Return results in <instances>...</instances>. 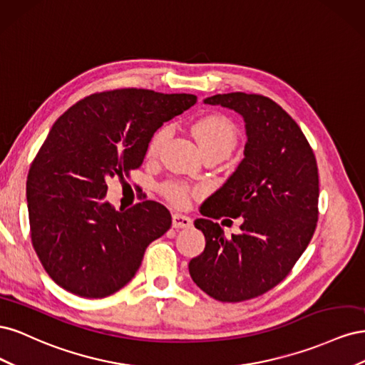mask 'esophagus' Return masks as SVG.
<instances>
[{"mask_svg": "<svg viewBox=\"0 0 365 365\" xmlns=\"http://www.w3.org/2000/svg\"><path fill=\"white\" fill-rule=\"evenodd\" d=\"M172 225H173V228H189V227H192V219L189 216L175 213L172 216Z\"/></svg>", "mask_w": 365, "mask_h": 365, "instance_id": "esophagus-1", "label": "esophagus"}]
</instances>
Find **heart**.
Returning a JSON list of instances; mask_svg holds the SVG:
<instances>
[{
	"label": "heart",
	"instance_id": "obj_1",
	"mask_svg": "<svg viewBox=\"0 0 365 365\" xmlns=\"http://www.w3.org/2000/svg\"><path fill=\"white\" fill-rule=\"evenodd\" d=\"M193 134L197 143H200V146L202 148L204 153L225 152L228 155L235 149L237 141V132L233 121L219 114L205 115L195 121ZM168 137L169 128H161L160 130H157V134L152 137L149 145L150 155H155ZM165 195L176 204H184L187 201V192L180 184H169L165 187Z\"/></svg>",
	"mask_w": 365,
	"mask_h": 365
}]
</instances>
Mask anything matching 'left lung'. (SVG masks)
<instances>
[{"label":"left lung","mask_w":365,"mask_h":365,"mask_svg":"<svg viewBox=\"0 0 365 365\" xmlns=\"http://www.w3.org/2000/svg\"><path fill=\"white\" fill-rule=\"evenodd\" d=\"M205 105L233 109L245 123L244 160L204 201L195 227L205 248L189 272L215 300L237 303L279 284L309 245L318 220V168L288 113L259 94L228 93ZM242 217L241 233L225 238L212 218ZM227 220V219H225Z\"/></svg>","instance_id":"8db88e82"}]
</instances>
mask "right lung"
I'll return each mask as SVG.
<instances>
[{
  "mask_svg": "<svg viewBox=\"0 0 365 365\" xmlns=\"http://www.w3.org/2000/svg\"><path fill=\"white\" fill-rule=\"evenodd\" d=\"M195 103L193 94L125 88L85 97L53 125L29 172L27 207L33 248L61 288L85 298L117 292L170 228L155 201L117 212L106 180L138 169L153 134Z\"/></svg>",
  "mask_w": 365,
  "mask_h": 365,
  "instance_id": "1",
  "label": "right lung"
}]
</instances>
